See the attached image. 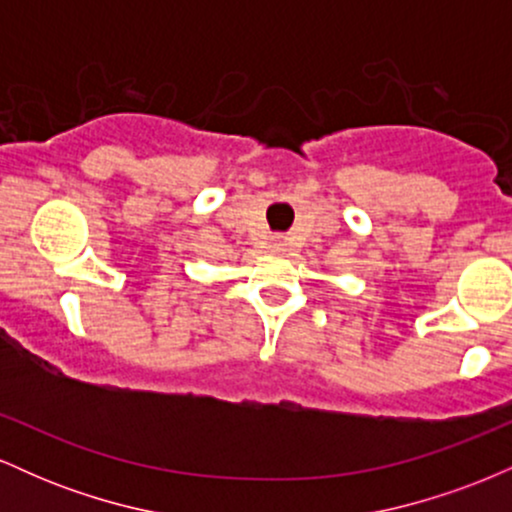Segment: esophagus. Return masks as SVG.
<instances>
[{
    "label": "esophagus",
    "instance_id": "34e87169",
    "mask_svg": "<svg viewBox=\"0 0 512 512\" xmlns=\"http://www.w3.org/2000/svg\"><path fill=\"white\" fill-rule=\"evenodd\" d=\"M269 248H272V252H284L286 250V238L274 236L272 243H269Z\"/></svg>",
    "mask_w": 512,
    "mask_h": 512
}]
</instances>
